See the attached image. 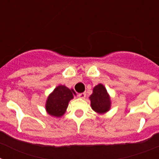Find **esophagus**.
<instances>
[{
	"label": "esophagus",
	"instance_id": "34e87169",
	"mask_svg": "<svg viewBox=\"0 0 159 159\" xmlns=\"http://www.w3.org/2000/svg\"><path fill=\"white\" fill-rule=\"evenodd\" d=\"M78 96L80 97V98H81V99H84V98L86 97V93H85V92H82V93H80L78 95Z\"/></svg>",
	"mask_w": 159,
	"mask_h": 159
}]
</instances>
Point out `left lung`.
<instances>
[{
    "label": "left lung",
    "instance_id": "1",
    "mask_svg": "<svg viewBox=\"0 0 159 159\" xmlns=\"http://www.w3.org/2000/svg\"><path fill=\"white\" fill-rule=\"evenodd\" d=\"M90 99L92 109L98 113H104L110 108V98L106 88L102 84H99L94 88L93 93L90 96Z\"/></svg>",
    "mask_w": 159,
    "mask_h": 159
}]
</instances>
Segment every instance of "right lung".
<instances>
[{
	"label": "right lung",
	"instance_id": "add662e5",
	"mask_svg": "<svg viewBox=\"0 0 159 159\" xmlns=\"http://www.w3.org/2000/svg\"><path fill=\"white\" fill-rule=\"evenodd\" d=\"M73 94L75 93L72 89L63 85L55 88L46 102V110L49 115L56 117L62 116L68 106V102L73 99Z\"/></svg>",
	"mask_w": 159,
	"mask_h": 159
}]
</instances>
